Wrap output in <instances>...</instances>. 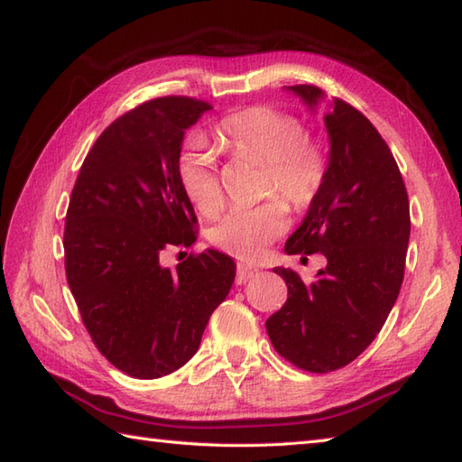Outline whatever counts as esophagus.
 Returning a JSON list of instances; mask_svg holds the SVG:
<instances>
[{
  "label": "esophagus",
  "mask_w": 462,
  "mask_h": 462,
  "mask_svg": "<svg viewBox=\"0 0 462 462\" xmlns=\"http://www.w3.org/2000/svg\"><path fill=\"white\" fill-rule=\"evenodd\" d=\"M258 273L256 266H248V263H238L236 268V283H246L250 278H254Z\"/></svg>",
  "instance_id": "1"
}]
</instances>
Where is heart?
<instances>
[{
	"mask_svg": "<svg viewBox=\"0 0 462 462\" xmlns=\"http://www.w3.org/2000/svg\"><path fill=\"white\" fill-rule=\"evenodd\" d=\"M222 144L244 159L268 164L263 196L280 194L296 210L318 199L326 179V162L308 143V131L296 116L272 106H250L220 123ZM176 176L186 199L199 212L212 216L220 210L224 194L216 152L202 136H192L180 151ZM290 226L283 202L244 208L234 206L208 230V238L220 250L242 260L262 256L272 242L286 234Z\"/></svg>",
	"mask_w": 462,
	"mask_h": 462,
	"instance_id": "b5f03b06",
	"label": "heart"
}]
</instances>
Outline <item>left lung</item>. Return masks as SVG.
Instances as JSON below:
<instances>
[{
	"label": "left lung",
	"mask_w": 462,
	"mask_h": 462,
	"mask_svg": "<svg viewBox=\"0 0 462 462\" xmlns=\"http://www.w3.org/2000/svg\"><path fill=\"white\" fill-rule=\"evenodd\" d=\"M311 113L326 105L329 156L323 186L286 254H323L328 266L303 283L290 268L288 301L268 318L272 346L300 369L328 373L347 365L377 337L393 310L411 234L403 176L387 143L357 109L328 101L313 85H293Z\"/></svg>",
	"instance_id": "left-lung-1"
}]
</instances>
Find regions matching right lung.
Wrapping results in <instances>:
<instances>
[{"mask_svg":"<svg viewBox=\"0 0 462 462\" xmlns=\"http://www.w3.org/2000/svg\"><path fill=\"white\" fill-rule=\"evenodd\" d=\"M212 106L162 97L119 116L77 176L65 220V272L97 349L136 379H159L199 351L236 263L208 248L176 270L162 254L194 242L196 214L176 176L186 129Z\"/></svg>","mask_w":462,"mask_h":462,"instance_id":"1","label":"right lung"}]
</instances>
